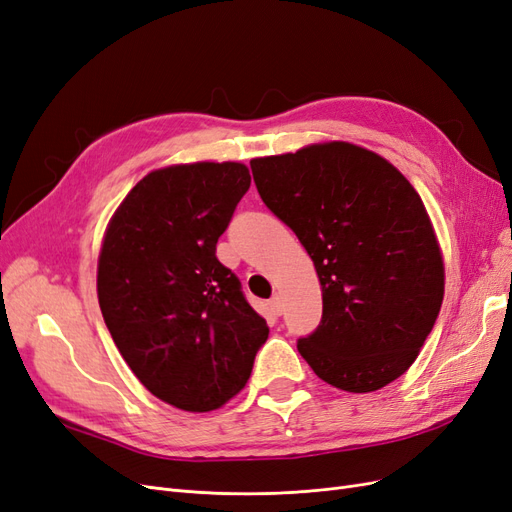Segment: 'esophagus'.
I'll return each mask as SVG.
<instances>
[{"instance_id":"esophagus-1","label":"esophagus","mask_w":512,"mask_h":512,"mask_svg":"<svg viewBox=\"0 0 512 512\" xmlns=\"http://www.w3.org/2000/svg\"><path fill=\"white\" fill-rule=\"evenodd\" d=\"M269 307H271V311H273L275 315H281V311H284V301H281L279 294H273V296H271Z\"/></svg>"}]
</instances>
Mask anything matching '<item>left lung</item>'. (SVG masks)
Here are the masks:
<instances>
[{"instance_id": "left-lung-1", "label": "left lung", "mask_w": 512, "mask_h": 512, "mask_svg": "<svg viewBox=\"0 0 512 512\" xmlns=\"http://www.w3.org/2000/svg\"><path fill=\"white\" fill-rule=\"evenodd\" d=\"M250 167L322 284V322L298 351L339 390H381L415 362L443 305V256L424 203L394 165L347 142Z\"/></svg>"}]
</instances>
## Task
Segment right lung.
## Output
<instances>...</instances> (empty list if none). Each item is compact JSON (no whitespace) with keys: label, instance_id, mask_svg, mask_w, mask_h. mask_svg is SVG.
Listing matches in <instances>:
<instances>
[{"label":"right lung","instance_id":"obj_1","mask_svg":"<svg viewBox=\"0 0 512 512\" xmlns=\"http://www.w3.org/2000/svg\"><path fill=\"white\" fill-rule=\"evenodd\" d=\"M241 163L156 169L105 231L97 294L135 377L167 404L205 413L239 394L269 328L216 243L250 188Z\"/></svg>","mask_w":512,"mask_h":512}]
</instances>
